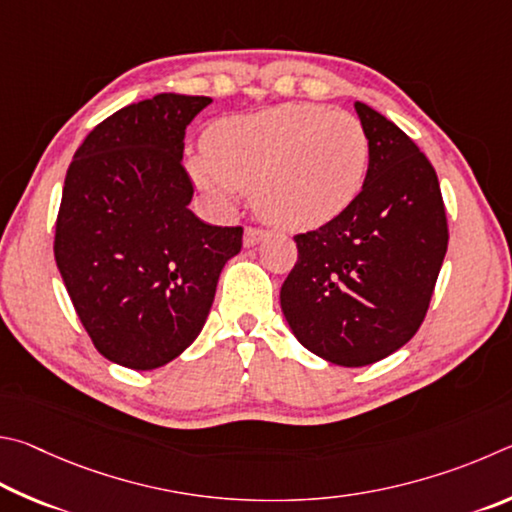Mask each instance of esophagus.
Here are the masks:
<instances>
[{
	"label": "esophagus",
	"mask_w": 512,
	"mask_h": 512,
	"mask_svg": "<svg viewBox=\"0 0 512 512\" xmlns=\"http://www.w3.org/2000/svg\"><path fill=\"white\" fill-rule=\"evenodd\" d=\"M265 238H267V231L249 227V229H245V236H242V245H245L247 249H249V247H256L258 242H263Z\"/></svg>",
	"instance_id": "34e87169"
}]
</instances>
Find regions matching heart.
Returning <instances> with one entry per match:
<instances>
[{"label": "heart", "instance_id": "heart-1", "mask_svg": "<svg viewBox=\"0 0 512 512\" xmlns=\"http://www.w3.org/2000/svg\"><path fill=\"white\" fill-rule=\"evenodd\" d=\"M204 155L188 157V175L222 211L251 191L265 222L310 231L342 215L360 195L371 143L362 121L344 110L283 103L213 121Z\"/></svg>", "mask_w": 512, "mask_h": 512}]
</instances>
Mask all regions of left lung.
<instances>
[{
  "instance_id": "1",
  "label": "left lung",
  "mask_w": 512,
  "mask_h": 512,
  "mask_svg": "<svg viewBox=\"0 0 512 512\" xmlns=\"http://www.w3.org/2000/svg\"><path fill=\"white\" fill-rule=\"evenodd\" d=\"M371 143L357 200L294 236L299 258L281 288L292 335L337 366L380 362L416 335L447 251L436 170L387 116L355 101Z\"/></svg>"
}]
</instances>
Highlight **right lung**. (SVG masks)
<instances>
[{
  "label": "right lung",
  "instance_id": "1",
  "mask_svg": "<svg viewBox=\"0 0 512 512\" xmlns=\"http://www.w3.org/2000/svg\"><path fill=\"white\" fill-rule=\"evenodd\" d=\"M209 96L157 94L107 116L67 170L56 265L78 319L107 360L159 369L202 333L240 227L188 209L184 130Z\"/></svg>",
  "mask_w": 512,
  "mask_h": 512
}]
</instances>
